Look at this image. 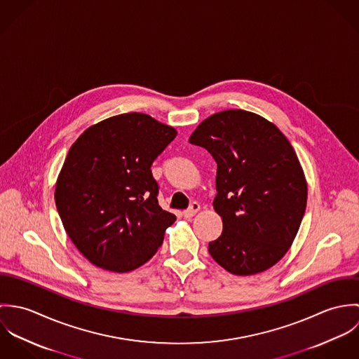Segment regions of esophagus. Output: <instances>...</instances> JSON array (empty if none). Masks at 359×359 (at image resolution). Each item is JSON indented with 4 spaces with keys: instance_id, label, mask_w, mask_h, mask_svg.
<instances>
[{
    "instance_id": "obj_1",
    "label": "esophagus",
    "mask_w": 359,
    "mask_h": 359,
    "mask_svg": "<svg viewBox=\"0 0 359 359\" xmlns=\"http://www.w3.org/2000/svg\"><path fill=\"white\" fill-rule=\"evenodd\" d=\"M199 210H201V205H198V203H192L188 210L182 211V215H184L185 218H192Z\"/></svg>"
}]
</instances>
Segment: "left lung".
Instances as JSON below:
<instances>
[{"instance_id": "obj_1", "label": "left lung", "mask_w": 359, "mask_h": 359, "mask_svg": "<svg viewBox=\"0 0 359 359\" xmlns=\"http://www.w3.org/2000/svg\"><path fill=\"white\" fill-rule=\"evenodd\" d=\"M189 142L217 163L214 210L221 236L208 253L224 269L248 276L273 266L290 249L307 205V181L287 138L256 113L211 114Z\"/></svg>"}]
</instances>
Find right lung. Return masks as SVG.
<instances>
[{"label":"right lung","mask_w":359,"mask_h":359,"mask_svg":"<svg viewBox=\"0 0 359 359\" xmlns=\"http://www.w3.org/2000/svg\"><path fill=\"white\" fill-rule=\"evenodd\" d=\"M177 130L145 113H123L88 127L72 145L55 203L73 245L91 264L130 272L156 255L177 219L157 202L151 165Z\"/></svg>","instance_id":"obj_1"}]
</instances>
